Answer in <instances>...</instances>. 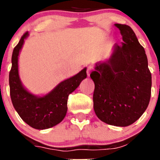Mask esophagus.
Returning a JSON list of instances; mask_svg holds the SVG:
<instances>
[{"label":"esophagus","instance_id":"1","mask_svg":"<svg viewBox=\"0 0 160 160\" xmlns=\"http://www.w3.org/2000/svg\"><path fill=\"white\" fill-rule=\"evenodd\" d=\"M90 68H88V70H87V73H88V77H90Z\"/></svg>","mask_w":160,"mask_h":160}]
</instances>
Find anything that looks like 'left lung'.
<instances>
[{
    "label": "left lung",
    "instance_id": "left-lung-1",
    "mask_svg": "<svg viewBox=\"0 0 160 160\" xmlns=\"http://www.w3.org/2000/svg\"><path fill=\"white\" fill-rule=\"evenodd\" d=\"M123 42L115 44L108 59L95 64L93 109L111 125L126 127L136 122L149 105L152 76L144 48L131 27L114 24Z\"/></svg>",
    "mask_w": 160,
    "mask_h": 160
}]
</instances>
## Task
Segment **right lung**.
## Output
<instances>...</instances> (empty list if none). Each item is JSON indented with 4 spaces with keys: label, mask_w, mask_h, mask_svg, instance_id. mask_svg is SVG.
<instances>
[{
    "label": "right lung",
    "mask_w": 160,
    "mask_h": 160,
    "mask_svg": "<svg viewBox=\"0 0 160 160\" xmlns=\"http://www.w3.org/2000/svg\"><path fill=\"white\" fill-rule=\"evenodd\" d=\"M28 36V32L24 34L13 50L12 67L9 72L11 101L14 109L25 123L35 129H47L63 120L67 112L69 94L86 78L87 68L85 67L76 75L62 80L46 94L42 96L33 94L23 86L18 72V56Z\"/></svg>",
    "instance_id": "add662e5"
}]
</instances>
